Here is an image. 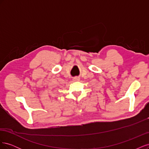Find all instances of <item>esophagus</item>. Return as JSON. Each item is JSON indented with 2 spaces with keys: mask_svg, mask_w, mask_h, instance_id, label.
<instances>
[{
  "mask_svg": "<svg viewBox=\"0 0 149 149\" xmlns=\"http://www.w3.org/2000/svg\"><path fill=\"white\" fill-rule=\"evenodd\" d=\"M79 79L80 78L79 77H78V76H75V77H74L73 78V80L74 81H78L79 80Z\"/></svg>",
  "mask_w": 149,
  "mask_h": 149,
  "instance_id": "esophagus-1",
  "label": "esophagus"
}]
</instances>
